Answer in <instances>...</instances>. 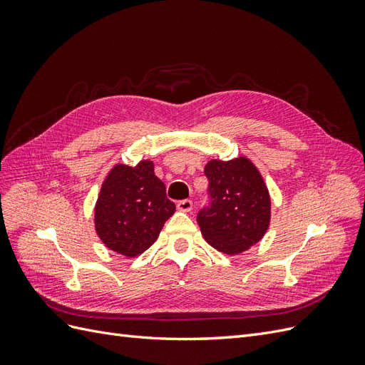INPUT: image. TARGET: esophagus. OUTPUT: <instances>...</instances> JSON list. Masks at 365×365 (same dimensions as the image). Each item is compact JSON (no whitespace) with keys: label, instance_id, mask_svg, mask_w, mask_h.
<instances>
[{"label":"esophagus","instance_id":"34e87169","mask_svg":"<svg viewBox=\"0 0 365 365\" xmlns=\"http://www.w3.org/2000/svg\"><path fill=\"white\" fill-rule=\"evenodd\" d=\"M176 207H178V210L180 212H190V210L193 208V202L190 201V200H182V201H180L178 204H176Z\"/></svg>","mask_w":365,"mask_h":365}]
</instances>
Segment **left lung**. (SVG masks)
Here are the masks:
<instances>
[{"label": "left lung", "mask_w": 365, "mask_h": 365, "mask_svg": "<svg viewBox=\"0 0 365 365\" xmlns=\"http://www.w3.org/2000/svg\"><path fill=\"white\" fill-rule=\"evenodd\" d=\"M204 173L212 197L197 215L204 239L228 256L256 245L271 224V196L256 164L247 157L210 160Z\"/></svg>", "instance_id": "8db88e82"}]
</instances>
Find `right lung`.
Segmentation results:
<instances>
[{"label":"right lung","instance_id":"1","mask_svg":"<svg viewBox=\"0 0 365 365\" xmlns=\"http://www.w3.org/2000/svg\"><path fill=\"white\" fill-rule=\"evenodd\" d=\"M173 213L175 204L165 196L150 160L135 165L117 163L98 192L94 228L108 250L137 257L153 245Z\"/></svg>","mask_w":365,"mask_h":365}]
</instances>
